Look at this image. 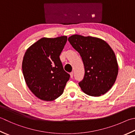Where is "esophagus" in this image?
I'll return each mask as SVG.
<instances>
[{
  "instance_id": "esophagus-1",
  "label": "esophagus",
  "mask_w": 135,
  "mask_h": 135,
  "mask_svg": "<svg viewBox=\"0 0 135 135\" xmlns=\"http://www.w3.org/2000/svg\"><path fill=\"white\" fill-rule=\"evenodd\" d=\"M70 74V77H71V78H73V75H74V73L72 72V73H71Z\"/></svg>"
}]
</instances>
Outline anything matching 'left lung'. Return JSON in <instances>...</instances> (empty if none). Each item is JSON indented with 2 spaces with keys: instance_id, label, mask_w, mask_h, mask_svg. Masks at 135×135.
<instances>
[{
  "instance_id": "1",
  "label": "left lung",
  "mask_w": 135,
  "mask_h": 135,
  "mask_svg": "<svg viewBox=\"0 0 135 135\" xmlns=\"http://www.w3.org/2000/svg\"><path fill=\"white\" fill-rule=\"evenodd\" d=\"M80 53L85 75L78 83L84 93L100 97L110 90L117 80L118 64L115 52L102 39L75 34L68 38Z\"/></svg>"
}]
</instances>
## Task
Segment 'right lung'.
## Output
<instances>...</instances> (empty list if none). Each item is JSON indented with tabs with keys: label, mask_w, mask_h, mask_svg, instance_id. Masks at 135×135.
I'll use <instances>...</instances> for the list:
<instances>
[{
	"label": "right lung",
	"mask_w": 135,
	"mask_h": 135,
	"mask_svg": "<svg viewBox=\"0 0 135 135\" xmlns=\"http://www.w3.org/2000/svg\"><path fill=\"white\" fill-rule=\"evenodd\" d=\"M67 41L65 36L41 38L26 50L22 62L24 78L38 98L51 101L61 95L70 75L64 70L60 55Z\"/></svg>",
	"instance_id": "add662e5"
}]
</instances>
